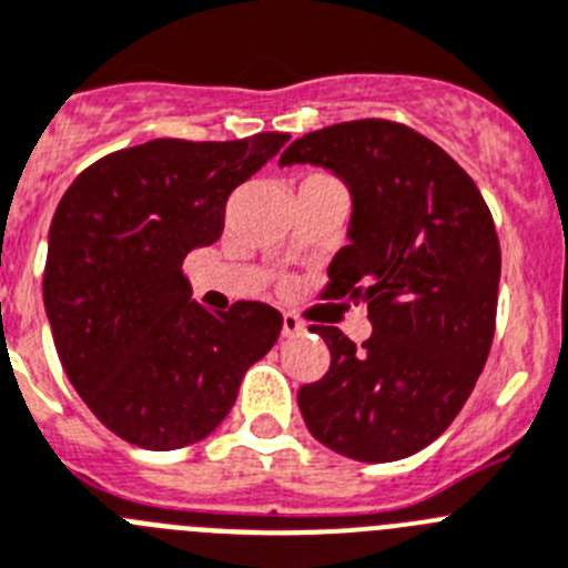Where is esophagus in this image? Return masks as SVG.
Segmentation results:
<instances>
[{
    "label": "esophagus",
    "instance_id": "1",
    "mask_svg": "<svg viewBox=\"0 0 568 568\" xmlns=\"http://www.w3.org/2000/svg\"><path fill=\"white\" fill-rule=\"evenodd\" d=\"M305 325L300 322V316L291 314V311H285L283 314V336H296V334H303Z\"/></svg>",
    "mask_w": 568,
    "mask_h": 568
}]
</instances>
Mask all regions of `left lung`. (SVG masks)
Segmentation results:
<instances>
[{
	"label": "left lung",
	"mask_w": 568,
	"mask_h": 568,
	"mask_svg": "<svg viewBox=\"0 0 568 568\" xmlns=\"http://www.w3.org/2000/svg\"><path fill=\"white\" fill-rule=\"evenodd\" d=\"M314 163L351 192L347 237L322 296L367 303L371 339L311 325L331 351L296 405L311 436L339 456L407 458L462 413L489 356L500 246L473 178L422 132L385 119L296 138L280 166Z\"/></svg>",
	"instance_id": "8db88e82"
}]
</instances>
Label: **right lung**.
<instances>
[{"label":"right lung","instance_id":"obj_1","mask_svg":"<svg viewBox=\"0 0 568 568\" xmlns=\"http://www.w3.org/2000/svg\"><path fill=\"white\" fill-rule=\"evenodd\" d=\"M285 141L155 138L87 166L61 197L44 311L68 379L124 442L178 449L206 438L277 342V308L240 300L212 314L192 300L183 260L221 237L229 195Z\"/></svg>","mask_w":568,"mask_h":568}]
</instances>
